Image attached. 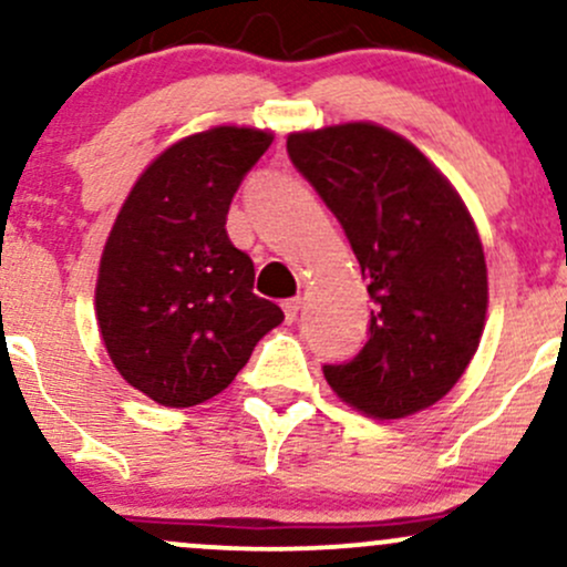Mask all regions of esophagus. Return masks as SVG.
I'll list each match as a JSON object with an SVG mask.
<instances>
[{
  "label": "esophagus",
  "mask_w": 567,
  "mask_h": 567,
  "mask_svg": "<svg viewBox=\"0 0 567 567\" xmlns=\"http://www.w3.org/2000/svg\"><path fill=\"white\" fill-rule=\"evenodd\" d=\"M282 309H285V320L296 322L298 320V311H301V298H288V301L282 303Z\"/></svg>",
  "instance_id": "1"
}]
</instances>
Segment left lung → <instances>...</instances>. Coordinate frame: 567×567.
<instances>
[{
    "mask_svg": "<svg viewBox=\"0 0 567 567\" xmlns=\"http://www.w3.org/2000/svg\"><path fill=\"white\" fill-rule=\"evenodd\" d=\"M368 279V341L322 365L330 389L370 419L426 410L464 375L487 311L485 252L458 192L413 143L370 122L288 138Z\"/></svg>",
    "mask_w": 567,
    "mask_h": 567,
    "instance_id": "1",
    "label": "left lung"
}]
</instances>
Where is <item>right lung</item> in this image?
I'll use <instances>...</instances> for the list:
<instances>
[{
  "label": "right lung",
  "mask_w": 567,
  "mask_h": 567,
  "mask_svg": "<svg viewBox=\"0 0 567 567\" xmlns=\"http://www.w3.org/2000/svg\"><path fill=\"white\" fill-rule=\"evenodd\" d=\"M275 135L213 127L159 154L127 194L101 256L95 315L114 368L165 408L224 392L285 320L252 292L226 213Z\"/></svg>",
  "instance_id": "1"
}]
</instances>
